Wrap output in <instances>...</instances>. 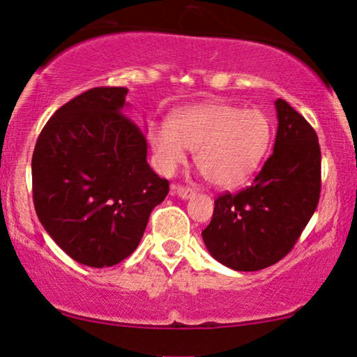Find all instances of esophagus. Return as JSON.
I'll return each instance as SVG.
<instances>
[{
	"instance_id": "obj_1",
	"label": "esophagus",
	"mask_w": 357,
	"mask_h": 357,
	"mask_svg": "<svg viewBox=\"0 0 357 357\" xmlns=\"http://www.w3.org/2000/svg\"><path fill=\"white\" fill-rule=\"evenodd\" d=\"M172 193L177 195V197H180L182 199H188L195 197V192L193 190H190L187 187H182V185H174L172 187Z\"/></svg>"
}]
</instances>
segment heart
<instances>
[{"label":"heart","instance_id":"b5f03b06","mask_svg":"<svg viewBox=\"0 0 357 357\" xmlns=\"http://www.w3.org/2000/svg\"><path fill=\"white\" fill-rule=\"evenodd\" d=\"M149 143L164 174L187 162V149L209 182L219 188L245 183L260 167L271 143V125L261 110L221 102L177 110L167 125L149 126Z\"/></svg>","mask_w":357,"mask_h":357}]
</instances>
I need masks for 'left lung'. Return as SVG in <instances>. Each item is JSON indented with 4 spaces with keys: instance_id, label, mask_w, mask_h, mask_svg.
<instances>
[{
    "instance_id": "left-lung-1",
    "label": "left lung",
    "mask_w": 357,
    "mask_h": 357,
    "mask_svg": "<svg viewBox=\"0 0 357 357\" xmlns=\"http://www.w3.org/2000/svg\"><path fill=\"white\" fill-rule=\"evenodd\" d=\"M278 131L273 154L252 187L214 202L202 232L213 258L236 271H258L292 250L320 198L319 138L286 100L275 102Z\"/></svg>"
}]
</instances>
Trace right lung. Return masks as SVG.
I'll return each instance as SVG.
<instances>
[{
	"label": "right lung",
	"mask_w": 357,
	"mask_h": 357,
	"mask_svg": "<svg viewBox=\"0 0 357 357\" xmlns=\"http://www.w3.org/2000/svg\"><path fill=\"white\" fill-rule=\"evenodd\" d=\"M126 87H94L60 107L32 155L33 206L56 245L86 266L136 250L169 182L148 164L144 131L125 115Z\"/></svg>",
	"instance_id": "add662e5"
}]
</instances>
